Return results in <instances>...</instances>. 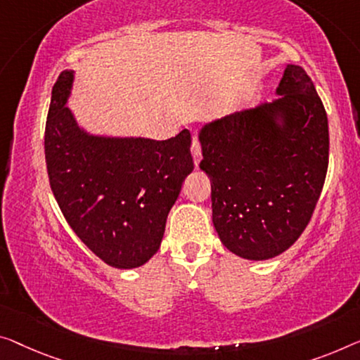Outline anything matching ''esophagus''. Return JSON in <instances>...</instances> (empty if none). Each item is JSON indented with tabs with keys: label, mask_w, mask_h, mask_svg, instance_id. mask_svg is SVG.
<instances>
[{
	"label": "esophagus",
	"mask_w": 360,
	"mask_h": 360,
	"mask_svg": "<svg viewBox=\"0 0 360 360\" xmlns=\"http://www.w3.org/2000/svg\"><path fill=\"white\" fill-rule=\"evenodd\" d=\"M191 152H192V157H194V163H195V166H198V163H200V155H202V150H200V143H198V141H197L195 137H194V141H192Z\"/></svg>",
	"instance_id": "esophagus-1"
}]
</instances>
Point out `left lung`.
Here are the masks:
<instances>
[{"instance_id":"left-lung-1","label":"left lung","mask_w":360,"mask_h":360,"mask_svg":"<svg viewBox=\"0 0 360 360\" xmlns=\"http://www.w3.org/2000/svg\"><path fill=\"white\" fill-rule=\"evenodd\" d=\"M276 95L198 132L214 229L248 260L273 259L296 243L328 169V117L312 79L288 64Z\"/></svg>"}]
</instances>
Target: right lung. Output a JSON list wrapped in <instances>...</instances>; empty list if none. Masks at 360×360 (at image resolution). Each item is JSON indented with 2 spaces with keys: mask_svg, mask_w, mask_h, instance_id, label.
Returning <instances> with one entry per match:
<instances>
[{
  "mask_svg": "<svg viewBox=\"0 0 360 360\" xmlns=\"http://www.w3.org/2000/svg\"><path fill=\"white\" fill-rule=\"evenodd\" d=\"M74 71L53 85L45 127L48 178L77 238L115 268H137L157 254L166 218L194 169L191 132L168 141L92 136L68 108Z\"/></svg>",
  "mask_w": 360,
  "mask_h": 360,
  "instance_id": "obj_1",
  "label": "right lung"
}]
</instances>
